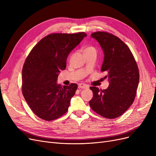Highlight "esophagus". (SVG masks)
<instances>
[{
  "instance_id": "34e87169",
  "label": "esophagus",
  "mask_w": 156,
  "mask_h": 156,
  "mask_svg": "<svg viewBox=\"0 0 156 156\" xmlns=\"http://www.w3.org/2000/svg\"><path fill=\"white\" fill-rule=\"evenodd\" d=\"M78 88H81V89H85V88H87L88 87L87 84H83V83H79L78 84Z\"/></svg>"
}]
</instances>
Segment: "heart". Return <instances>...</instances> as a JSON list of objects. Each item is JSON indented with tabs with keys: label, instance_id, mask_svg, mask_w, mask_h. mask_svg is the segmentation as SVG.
Instances as JSON below:
<instances>
[{
	"label": "heart",
	"instance_id": "1",
	"mask_svg": "<svg viewBox=\"0 0 156 156\" xmlns=\"http://www.w3.org/2000/svg\"><path fill=\"white\" fill-rule=\"evenodd\" d=\"M92 51H96V49L93 47H88L84 50V52H92Z\"/></svg>",
	"mask_w": 156,
	"mask_h": 156
}]
</instances>
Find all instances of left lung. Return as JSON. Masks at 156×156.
<instances>
[{"instance_id":"left-lung-1","label":"left lung","mask_w":156,"mask_h":156,"mask_svg":"<svg viewBox=\"0 0 156 156\" xmlns=\"http://www.w3.org/2000/svg\"><path fill=\"white\" fill-rule=\"evenodd\" d=\"M100 44L104 54L101 68L106 73L109 85L105 90L90 88L93 98L89 101L92 109L107 119L120 116L132 105L139 81L135 60L129 49L119 37L105 32L91 34Z\"/></svg>"}]
</instances>
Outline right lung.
<instances>
[{
    "instance_id": "right-lung-1",
    "label": "right lung",
    "mask_w": 156,
    "mask_h": 156,
    "mask_svg": "<svg viewBox=\"0 0 156 156\" xmlns=\"http://www.w3.org/2000/svg\"><path fill=\"white\" fill-rule=\"evenodd\" d=\"M87 35L51 34L32 49L22 70V92L28 105L40 119L51 121L67 112L77 84L62 87L57 83L61 70L66 67L70 52Z\"/></svg>"
}]
</instances>
